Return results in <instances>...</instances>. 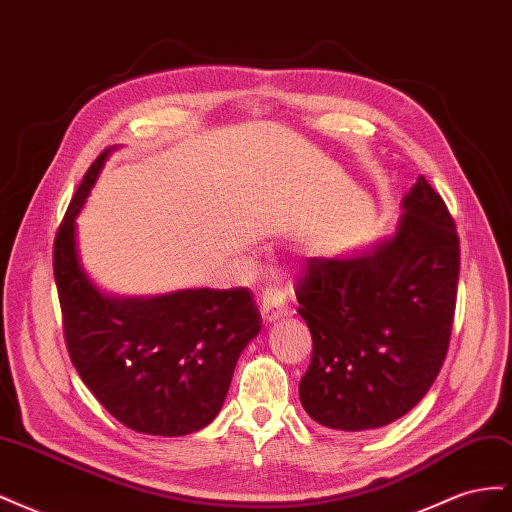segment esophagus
<instances>
[{
    "label": "esophagus",
    "mask_w": 512,
    "mask_h": 512,
    "mask_svg": "<svg viewBox=\"0 0 512 512\" xmlns=\"http://www.w3.org/2000/svg\"><path fill=\"white\" fill-rule=\"evenodd\" d=\"M260 314L267 324L286 316V299L275 288H267L260 297Z\"/></svg>",
    "instance_id": "34e87169"
}]
</instances>
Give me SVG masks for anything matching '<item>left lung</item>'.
I'll return each mask as SVG.
<instances>
[{"label":"left lung","instance_id":"left-lung-1","mask_svg":"<svg viewBox=\"0 0 512 512\" xmlns=\"http://www.w3.org/2000/svg\"><path fill=\"white\" fill-rule=\"evenodd\" d=\"M401 209L393 237L359 254L307 258L294 288L314 346L299 397L333 431L378 429L408 414L446 359L459 280L455 222L423 175Z\"/></svg>","mask_w":512,"mask_h":512}]
</instances>
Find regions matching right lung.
Here are the masks:
<instances>
[{
    "instance_id": "add662e5",
    "label": "right lung",
    "mask_w": 512,
    "mask_h": 512,
    "mask_svg": "<svg viewBox=\"0 0 512 512\" xmlns=\"http://www.w3.org/2000/svg\"><path fill=\"white\" fill-rule=\"evenodd\" d=\"M111 151L89 166L53 247L70 361L119 423L149 436H188L218 416L239 354L260 333V312L250 288L123 299L94 286L76 247V215Z\"/></svg>"
}]
</instances>
